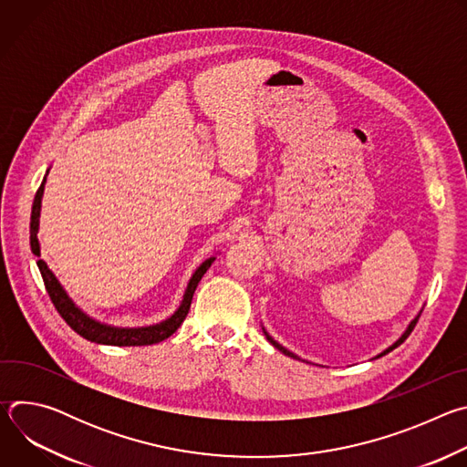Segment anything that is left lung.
Here are the masks:
<instances>
[{"mask_svg":"<svg viewBox=\"0 0 467 467\" xmlns=\"http://www.w3.org/2000/svg\"><path fill=\"white\" fill-rule=\"evenodd\" d=\"M420 314H421V312H420ZM420 314H418V316H416V317H414V319H412V321H410V325H409V327H407V330H405V332H403V335H401V338H399V340H397V342H395V344H393V346H389V348H388V349H386V351H382V353H380V355H379V357H382V355H386V353H389V351H393V349H395V348H397V346H401V344H403V342H405V340H407V338H409V337H410V332H412V330H414V327H416V323H418V319H420ZM264 335H265V338H268V342H270V344H272V346H274V348H277V349H279V351H281V353H285V355H288V357H292V358H299V357H297V355H294V353H292V351H288V349H286V348H283V346H281V344H279V342H275V340H274V338H272V337H270V335H268V332H265V330H264ZM299 360H301V358H299Z\"/></svg>","mask_w":467,"mask_h":467,"instance_id":"obj_1","label":"left lung"}]
</instances>
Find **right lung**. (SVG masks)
I'll return each instance as SVG.
<instances>
[{
    "mask_svg": "<svg viewBox=\"0 0 467 467\" xmlns=\"http://www.w3.org/2000/svg\"><path fill=\"white\" fill-rule=\"evenodd\" d=\"M44 184H46V177L40 184V188L36 190L35 195V203H33V211H31V251L40 256V244L36 238L38 233V218H40V207H42V193H44ZM216 260V256L207 258L199 268L193 272L186 292L182 296L181 306L164 321L157 323V325H150V327H139V328H121V327H110L105 325L101 321H96L94 317L87 316L70 297L68 294L64 292V288L60 286V283L57 281V277L51 274V270L47 268V264L44 260H38V270L42 274L46 290L51 297V303L55 305L57 312L60 314V317L68 323L79 337H83L88 342L94 344H103V346H118V348H130V346H153L159 344L162 340H166L168 337H171L173 332L181 327V323L184 321L190 305H192V297L193 292L202 281V277L207 274V270L211 268V264Z\"/></svg>",
    "mask_w": 467,
    "mask_h": 467,
    "instance_id": "right-lung-1",
    "label": "right lung"
}]
</instances>
